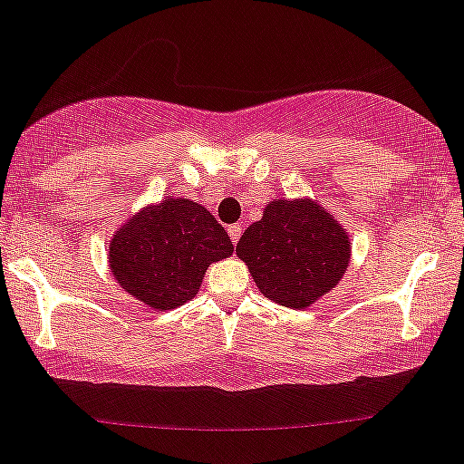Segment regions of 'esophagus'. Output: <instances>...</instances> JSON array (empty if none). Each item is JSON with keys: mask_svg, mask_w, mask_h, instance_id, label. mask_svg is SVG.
Listing matches in <instances>:
<instances>
[{"mask_svg": "<svg viewBox=\"0 0 464 464\" xmlns=\"http://www.w3.org/2000/svg\"><path fill=\"white\" fill-rule=\"evenodd\" d=\"M240 236H242V224H231V227H228V237H231L233 245H237Z\"/></svg>", "mask_w": 464, "mask_h": 464, "instance_id": "esophagus-1", "label": "esophagus"}]
</instances>
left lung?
I'll list each match as a JSON object with an SVG mask.
<instances>
[{
  "mask_svg": "<svg viewBox=\"0 0 464 464\" xmlns=\"http://www.w3.org/2000/svg\"><path fill=\"white\" fill-rule=\"evenodd\" d=\"M260 294L289 309H309L349 269L351 240L318 199H273L236 246Z\"/></svg>",
  "mask_w": 464,
  "mask_h": 464,
  "instance_id": "obj_1",
  "label": "left lung"
}]
</instances>
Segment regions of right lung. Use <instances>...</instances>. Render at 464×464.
I'll list each match as a JSON object with an SVG mask.
<instances>
[{
    "label": "right lung",
    "mask_w": 464,
    "mask_h": 464,
    "mask_svg": "<svg viewBox=\"0 0 464 464\" xmlns=\"http://www.w3.org/2000/svg\"><path fill=\"white\" fill-rule=\"evenodd\" d=\"M233 253L227 231L202 204L164 198L126 219L109 242L117 285L155 311L193 300L211 262Z\"/></svg>",
    "instance_id": "add662e5"
}]
</instances>
